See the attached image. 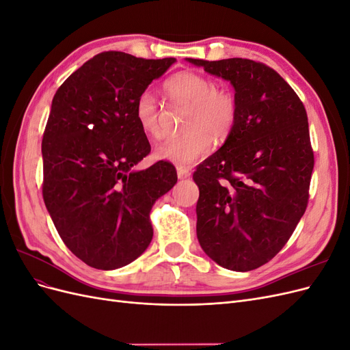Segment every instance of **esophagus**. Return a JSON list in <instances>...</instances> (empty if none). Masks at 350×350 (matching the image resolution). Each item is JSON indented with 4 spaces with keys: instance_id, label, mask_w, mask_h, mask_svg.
Returning a JSON list of instances; mask_svg holds the SVG:
<instances>
[{
    "instance_id": "esophagus-1",
    "label": "esophagus",
    "mask_w": 350,
    "mask_h": 350,
    "mask_svg": "<svg viewBox=\"0 0 350 350\" xmlns=\"http://www.w3.org/2000/svg\"><path fill=\"white\" fill-rule=\"evenodd\" d=\"M176 174H178L179 179H185V178L191 176V172H189V169L184 167V166H178L176 167Z\"/></svg>"
}]
</instances>
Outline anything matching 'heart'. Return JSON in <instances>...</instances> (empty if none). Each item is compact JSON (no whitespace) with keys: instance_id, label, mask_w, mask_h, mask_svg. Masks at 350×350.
Returning <instances> with one entry per match:
<instances>
[{"instance_id":"obj_1","label":"heart","mask_w":350,"mask_h":350,"mask_svg":"<svg viewBox=\"0 0 350 350\" xmlns=\"http://www.w3.org/2000/svg\"><path fill=\"white\" fill-rule=\"evenodd\" d=\"M166 98L172 102L189 105L181 135L154 146L153 154L159 161L178 166H189L213 149L216 142L226 140L237 122L238 107L234 94L216 89L215 81L198 72H178L163 83ZM134 118L140 130L150 139L162 135L161 107L152 90H143L134 102Z\"/></svg>"}]
</instances>
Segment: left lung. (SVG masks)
Here are the masks:
<instances>
[{
  "label": "left lung",
  "instance_id": "left-lung-1",
  "mask_svg": "<svg viewBox=\"0 0 350 350\" xmlns=\"http://www.w3.org/2000/svg\"><path fill=\"white\" fill-rule=\"evenodd\" d=\"M187 61L230 81L238 107L225 144L193 175L198 242L221 267L258 269L289 241L308 204V116L295 90L262 62Z\"/></svg>",
  "mask_w": 350,
  "mask_h": 350
}]
</instances>
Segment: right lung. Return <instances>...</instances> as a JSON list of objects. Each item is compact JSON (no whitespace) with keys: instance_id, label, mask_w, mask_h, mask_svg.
<instances>
[{"instance_id":"obj_1","label":"right lung","mask_w":350,"mask_h":350,"mask_svg":"<svg viewBox=\"0 0 350 350\" xmlns=\"http://www.w3.org/2000/svg\"><path fill=\"white\" fill-rule=\"evenodd\" d=\"M175 61L100 52L52 99L42 194L62 242L90 267L113 270L140 257L153 238L152 206L176 184L163 161L133 171L150 153L134 102Z\"/></svg>"}]
</instances>
